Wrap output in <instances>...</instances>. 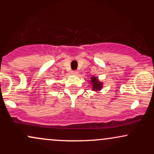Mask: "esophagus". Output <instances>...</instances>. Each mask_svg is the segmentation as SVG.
<instances>
[{
    "instance_id": "1",
    "label": "esophagus",
    "mask_w": 154,
    "mask_h": 154,
    "mask_svg": "<svg viewBox=\"0 0 154 154\" xmlns=\"http://www.w3.org/2000/svg\"><path fill=\"white\" fill-rule=\"evenodd\" d=\"M71 74H72V75L76 76V75H78V72H77V71H72V72H71Z\"/></svg>"
}]
</instances>
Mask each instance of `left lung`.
<instances>
[{
  "mask_svg": "<svg viewBox=\"0 0 154 154\" xmlns=\"http://www.w3.org/2000/svg\"><path fill=\"white\" fill-rule=\"evenodd\" d=\"M90 86H91L92 91L94 92L100 91L103 88V82L100 81L99 79L95 76H92L91 77V80H90Z\"/></svg>",
  "mask_w": 154,
  "mask_h": 154,
  "instance_id": "1",
  "label": "left lung"
}]
</instances>
